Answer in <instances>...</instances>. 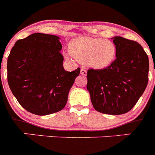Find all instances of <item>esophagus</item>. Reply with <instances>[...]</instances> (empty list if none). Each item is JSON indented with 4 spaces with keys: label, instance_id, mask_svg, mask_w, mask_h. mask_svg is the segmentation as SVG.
<instances>
[{
    "label": "esophagus",
    "instance_id": "obj_1",
    "mask_svg": "<svg viewBox=\"0 0 155 155\" xmlns=\"http://www.w3.org/2000/svg\"><path fill=\"white\" fill-rule=\"evenodd\" d=\"M81 74L86 76V75H87V71H86L85 69H83V68L81 69Z\"/></svg>",
    "mask_w": 155,
    "mask_h": 155
}]
</instances>
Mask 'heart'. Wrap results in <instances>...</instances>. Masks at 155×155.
Instances as JSON below:
<instances>
[{"instance_id":"heart-1","label":"heart","mask_w":155,"mask_h":155,"mask_svg":"<svg viewBox=\"0 0 155 155\" xmlns=\"http://www.w3.org/2000/svg\"><path fill=\"white\" fill-rule=\"evenodd\" d=\"M69 50L79 62L94 69L107 68L116 57L114 42L103 38H78L71 41Z\"/></svg>"}]
</instances>
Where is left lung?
I'll list each match as a JSON object with an SVG mask.
<instances>
[{
  "label": "left lung",
  "instance_id": "left-lung-1",
  "mask_svg": "<svg viewBox=\"0 0 155 155\" xmlns=\"http://www.w3.org/2000/svg\"><path fill=\"white\" fill-rule=\"evenodd\" d=\"M113 39L116 59L104 69L87 70V89L95 110L121 115L136 105L147 87L149 60L136 41L120 36Z\"/></svg>",
  "mask_w": 155,
  "mask_h": 155
}]
</instances>
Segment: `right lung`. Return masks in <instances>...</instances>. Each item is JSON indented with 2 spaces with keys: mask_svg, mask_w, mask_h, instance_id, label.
Listing matches in <instances>:
<instances>
[{
  "mask_svg": "<svg viewBox=\"0 0 155 155\" xmlns=\"http://www.w3.org/2000/svg\"><path fill=\"white\" fill-rule=\"evenodd\" d=\"M57 35L33 33L15 42L8 57V82L19 104L38 116L62 110L80 68L66 71Z\"/></svg>",
  "mask_w": 155,
  "mask_h": 155,
  "instance_id": "obj_1",
  "label": "right lung"
}]
</instances>
